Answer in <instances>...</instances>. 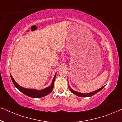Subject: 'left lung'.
<instances>
[{"mask_svg":"<svg viewBox=\"0 0 122 122\" xmlns=\"http://www.w3.org/2000/svg\"><path fill=\"white\" fill-rule=\"evenodd\" d=\"M105 86H102V88H99V89L96 90V91H95L94 92H91V93H81L78 92H76V91H74V90H73L71 87H70V86H69V88L70 91H71V93H73L74 94L76 95V96H78V97H89L92 96H93V95L96 94V93L99 92L101 91V90Z\"/></svg>","mask_w":122,"mask_h":122,"instance_id":"obj_1","label":"left lung"}]
</instances>
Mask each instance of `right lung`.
<instances>
[{"label": "right lung", "instance_id": "1", "mask_svg": "<svg viewBox=\"0 0 122 122\" xmlns=\"http://www.w3.org/2000/svg\"><path fill=\"white\" fill-rule=\"evenodd\" d=\"M10 74V77L11 80H12L13 84H14L15 86L19 91H20L21 93H23V94L26 95V96H28V97H30L34 98H42L43 97L46 96V95L49 94V93H51L53 91V88H54V81L56 76V73L54 75V78H53L52 81V83H51V86H48V87L41 90H36L33 89H28V88H25L22 87V86H20L15 81V80L14 79V78H13V76L11 75V74Z\"/></svg>", "mask_w": 122, "mask_h": 122}]
</instances>
